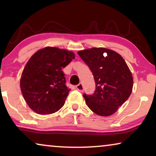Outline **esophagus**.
I'll return each mask as SVG.
<instances>
[{
    "label": "esophagus",
    "mask_w": 156,
    "mask_h": 156,
    "mask_svg": "<svg viewBox=\"0 0 156 156\" xmlns=\"http://www.w3.org/2000/svg\"><path fill=\"white\" fill-rule=\"evenodd\" d=\"M76 88L78 91H80V92H83V91H84V87H83V85L82 83H80L78 85H76Z\"/></svg>",
    "instance_id": "obj_1"
}]
</instances>
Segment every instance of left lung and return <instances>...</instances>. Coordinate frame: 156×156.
<instances>
[{
  "label": "left lung",
  "mask_w": 156,
  "mask_h": 156,
  "mask_svg": "<svg viewBox=\"0 0 156 156\" xmlns=\"http://www.w3.org/2000/svg\"><path fill=\"white\" fill-rule=\"evenodd\" d=\"M92 72L96 89L92 95L84 94L88 107L102 116H111L131 95L133 81L124 59L118 53L104 48L77 52Z\"/></svg>",
  "instance_id": "8db88e82"
}]
</instances>
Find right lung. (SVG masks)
Returning a JSON list of instances; mask_svg holds the SVG:
<instances>
[{
    "label": "right lung",
    "instance_id": "obj_1",
    "mask_svg": "<svg viewBox=\"0 0 156 156\" xmlns=\"http://www.w3.org/2000/svg\"><path fill=\"white\" fill-rule=\"evenodd\" d=\"M74 57L71 51L47 47L30 58L21 76L20 89L32 110L38 114H51L62 107L70 89L65 85L62 69Z\"/></svg>",
    "mask_w": 156,
    "mask_h": 156
}]
</instances>
